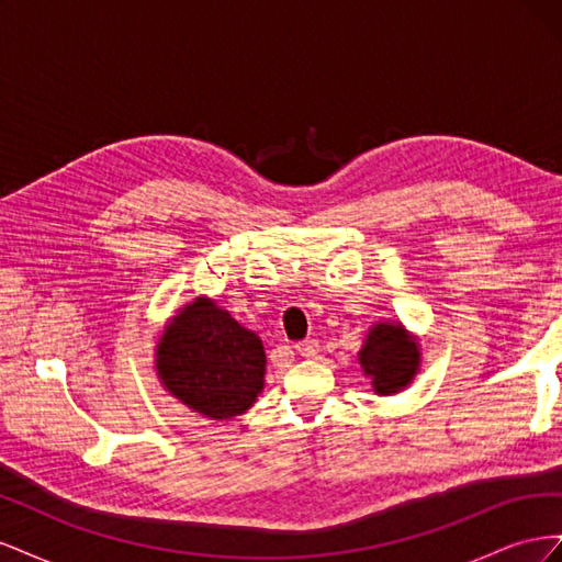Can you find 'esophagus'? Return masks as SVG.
I'll return each mask as SVG.
<instances>
[{
  "mask_svg": "<svg viewBox=\"0 0 562 562\" xmlns=\"http://www.w3.org/2000/svg\"><path fill=\"white\" fill-rule=\"evenodd\" d=\"M295 351L300 356H304V359H314V356L318 353V339H314V337L302 339V342L295 345Z\"/></svg>",
  "mask_w": 562,
  "mask_h": 562,
  "instance_id": "esophagus-1",
  "label": "esophagus"
}]
</instances>
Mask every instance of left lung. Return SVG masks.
Segmentation results:
<instances>
[{
    "label": "left lung",
    "instance_id": "obj_1",
    "mask_svg": "<svg viewBox=\"0 0 562 562\" xmlns=\"http://www.w3.org/2000/svg\"><path fill=\"white\" fill-rule=\"evenodd\" d=\"M359 356L361 372L378 396H394L413 384L422 366L419 339L401 321L372 323Z\"/></svg>",
    "mask_w": 562,
    "mask_h": 562
}]
</instances>
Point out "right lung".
<instances>
[{"label":"right lung","instance_id":"obj_1","mask_svg":"<svg viewBox=\"0 0 562 562\" xmlns=\"http://www.w3.org/2000/svg\"><path fill=\"white\" fill-rule=\"evenodd\" d=\"M155 368L161 386L192 413L229 422L262 394L267 359L258 333L199 295L166 321Z\"/></svg>","mask_w":562,"mask_h":562}]
</instances>
